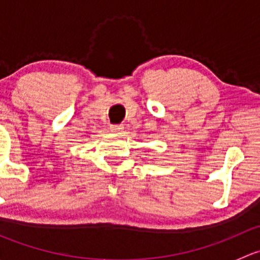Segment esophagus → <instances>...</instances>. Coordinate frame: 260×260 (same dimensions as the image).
Instances as JSON below:
<instances>
[{"mask_svg": "<svg viewBox=\"0 0 260 260\" xmlns=\"http://www.w3.org/2000/svg\"><path fill=\"white\" fill-rule=\"evenodd\" d=\"M123 125H111V132L115 133V135H120L123 133Z\"/></svg>", "mask_w": 260, "mask_h": 260, "instance_id": "obj_1", "label": "esophagus"}]
</instances>
